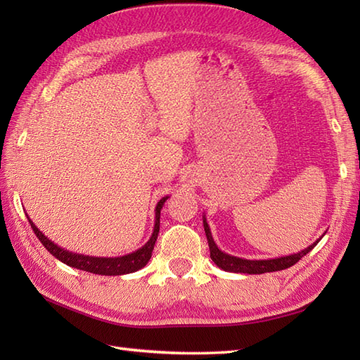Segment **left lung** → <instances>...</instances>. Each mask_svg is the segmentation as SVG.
<instances>
[{"label": "left lung", "instance_id": "8db88e82", "mask_svg": "<svg viewBox=\"0 0 360 360\" xmlns=\"http://www.w3.org/2000/svg\"><path fill=\"white\" fill-rule=\"evenodd\" d=\"M202 224H204L205 236H207V241H209L212 262L215 263L219 269L227 271V272H235V274H264V272H275V271L288 269V267L294 266L298 259L314 249L319 240H322V236H323L322 235L316 243H312L311 246H308L307 249L297 252V254L269 258V259H246V258H240V257H235L231 254H226V252H223L217 246V243L213 241V236L210 232V227L207 224V219H205V215H202Z\"/></svg>", "mask_w": 360, "mask_h": 360}]
</instances>
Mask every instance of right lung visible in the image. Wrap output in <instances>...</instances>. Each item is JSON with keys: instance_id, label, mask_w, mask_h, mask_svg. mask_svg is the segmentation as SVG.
Masks as SVG:
<instances>
[{"instance_id": "right-lung-1", "label": "right lung", "mask_w": 360, "mask_h": 360, "mask_svg": "<svg viewBox=\"0 0 360 360\" xmlns=\"http://www.w3.org/2000/svg\"><path fill=\"white\" fill-rule=\"evenodd\" d=\"M168 200V196L160 198L156 209H155V227H153V233L150 236V240L143 244L141 249H137L131 254L122 255V257H89V255H83V254H74V252L66 250L63 248H60L58 244L51 241L48 236H46L43 232H40L32 219H29V224L32 227V231L35 232L37 238L41 241L43 246L48 249L49 254H52L60 262L75 267V269L80 271H86L91 274H98V275H125V274H131L142 269V267L150 262L151 258V252L155 249V243L158 240V233H159V218H160V210H162L164 202Z\"/></svg>"}]
</instances>
